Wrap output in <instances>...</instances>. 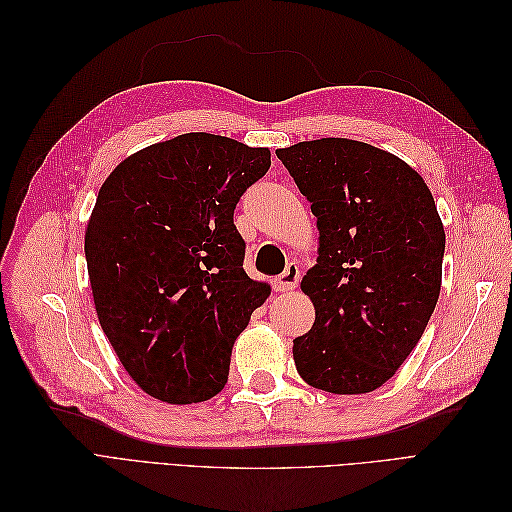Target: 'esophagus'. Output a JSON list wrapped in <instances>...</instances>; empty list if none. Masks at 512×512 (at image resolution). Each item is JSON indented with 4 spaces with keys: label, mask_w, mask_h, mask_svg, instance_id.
<instances>
[{
    "label": "esophagus",
    "mask_w": 512,
    "mask_h": 512,
    "mask_svg": "<svg viewBox=\"0 0 512 512\" xmlns=\"http://www.w3.org/2000/svg\"><path fill=\"white\" fill-rule=\"evenodd\" d=\"M299 280H301V271H299V267L297 265H288L286 267V271L280 275V277H275V290H280V292H290V290H294L297 288V284H299Z\"/></svg>",
    "instance_id": "34e87169"
}]
</instances>
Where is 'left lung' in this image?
I'll return each mask as SVG.
<instances>
[{
    "label": "left lung",
    "instance_id": "left-lung-1",
    "mask_svg": "<svg viewBox=\"0 0 512 512\" xmlns=\"http://www.w3.org/2000/svg\"><path fill=\"white\" fill-rule=\"evenodd\" d=\"M277 158L312 205L316 320L294 339L299 376L335 395L376 391L421 339L442 284L444 226L423 177L389 151L320 138Z\"/></svg>",
    "mask_w": 512,
    "mask_h": 512
}]
</instances>
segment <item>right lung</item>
I'll return each mask as SVG.
<instances>
[{
  "label": "right lung",
  "instance_id": "add662e5",
  "mask_svg": "<svg viewBox=\"0 0 512 512\" xmlns=\"http://www.w3.org/2000/svg\"><path fill=\"white\" fill-rule=\"evenodd\" d=\"M269 166L267 147L190 132L134 153L102 183L85 230L91 294L147 395L196 404L224 389L235 339L271 294L243 271L232 222Z\"/></svg>",
  "mask_w": 512,
  "mask_h": 512
}]
</instances>
